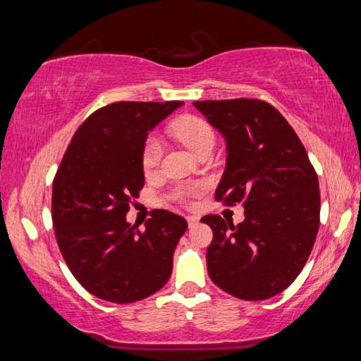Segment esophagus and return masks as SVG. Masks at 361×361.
Instances as JSON below:
<instances>
[{"instance_id":"1","label":"esophagus","mask_w":361,"mask_h":361,"mask_svg":"<svg viewBox=\"0 0 361 361\" xmlns=\"http://www.w3.org/2000/svg\"><path fill=\"white\" fill-rule=\"evenodd\" d=\"M186 219H188V226H189V228H194V226L199 223V218H197V216H188Z\"/></svg>"}]
</instances>
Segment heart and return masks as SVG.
Wrapping results in <instances>:
<instances>
[{"label": "heart", "instance_id": "obj_1", "mask_svg": "<svg viewBox=\"0 0 361 361\" xmlns=\"http://www.w3.org/2000/svg\"><path fill=\"white\" fill-rule=\"evenodd\" d=\"M173 135L180 142L191 149L195 156L207 148H213L215 145V132H213L209 122L197 118V116H183L172 126ZM162 154V143L157 137H148L143 146L142 152V164L145 170H151L157 166L159 159ZM204 185H186L181 186L175 191V197L181 202H188L189 199L197 197L199 194L204 192Z\"/></svg>", "mask_w": 361, "mask_h": 361}]
</instances>
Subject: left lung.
Masks as SVG:
<instances>
[{"label":"left lung","mask_w":361,"mask_h":361,"mask_svg":"<svg viewBox=\"0 0 361 361\" xmlns=\"http://www.w3.org/2000/svg\"><path fill=\"white\" fill-rule=\"evenodd\" d=\"M192 105L226 140L216 200L242 202L239 224L207 215L213 231L207 269L213 283L245 301H262L293 283L312 252L320 224L319 178L296 132L256 99Z\"/></svg>","instance_id":"1"}]
</instances>
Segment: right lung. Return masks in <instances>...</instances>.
<instances>
[{
	"label": "right lung",
	"instance_id": "obj_1",
	"mask_svg": "<svg viewBox=\"0 0 361 361\" xmlns=\"http://www.w3.org/2000/svg\"><path fill=\"white\" fill-rule=\"evenodd\" d=\"M183 102H116L97 109L73 135L52 186V221L75 279L103 301L129 304L162 288L186 219L154 210L140 231L127 223L145 185L148 132Z\"/></svg>",
	"mask_w": 361,
	"mask_h": 361
}]
</instances>
